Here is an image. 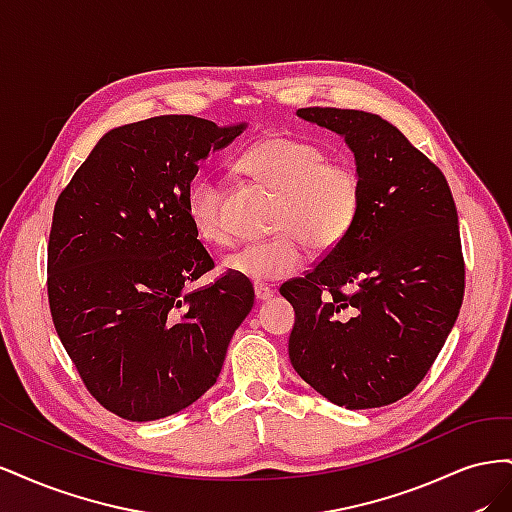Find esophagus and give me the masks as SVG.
I'll list each match as a JSON object with an SVG mask.
<instances>
[{"instance_id":"34e87169","label":"esophagus","mask_w":512,"mask_h":512,"mask_svg":"<svg viewBox=\"0 0 512 512\" xmlns=\"http://www.w3.org/2000/svg\"><path fill=\"white\" fill-rule=\"evenodd\" d=\"M254 297H256V301H269L271 297H273V290L271 288H267V286H254Z\"/></svg>"}]
</instances>
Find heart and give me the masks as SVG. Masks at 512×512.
I'll use <instances>...</instances> for the list:
<instances>
[{"label":"heart","mask_w":512,"mask_h":512,"mask_svg":"<svg viewBox=\"0 0 512 512\" xmlns=\"http://www.w3.org/2000/svg\"><path fill=\"white\" fill-rule=\"evenodd\" d=\"M239 166L245 175L280 194L271 222L277 235L247 243L222 260V267L241 280H286L303 269L307 245L318 254L335 250L359 218L361 173L346 160L329 158L312 141L288 134L260 138L239 158ZM185 211L205 243H230L224 188L218 179L196 177L185 194Z\"/></svg>","instance_id":"1"}]
</instances>
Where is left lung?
Returning a JSON list of instances; mask_svg holds the SVG:
<instances>
[{
	"label": "left lung",
	"instance_id": "1",
	"mask_svg": "<svg viewBox=\"0 0 512 512\" xmlns=\"http://www.w3.org/2000/svg\"><path fill=\"white\" fill-rule=\"evenodd\" d=\"M346 138L363 179L348 237L282 284L294 371L337 406L380 408L436 361L466 288L457 207L442 170L393 123L352 108H299Z\"/></svg>",
	"mask_w": 512,
	"mask_h": 512
}]
</instances>
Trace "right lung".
Listing matches in <instances>:
<instances>
[{"instance_id": "right-lung-1", "label": "right lung", "mask_w": 512, "mask_h": 512, "mask_svg": "<svg viewBox=\"0 0 512 512\" xmlns=\"http://www.w3.org/2000/svg\"><path fill=\"white\" fill-rule=\"evenodd\" d=\"M243 128L194 115L115 128L55 203V331L91 397L126 421L170 416L211 389L254 305L250 280L228 271L190 290L215 262L185 211L198 164Z\"/></svg>"}]
</instances>
